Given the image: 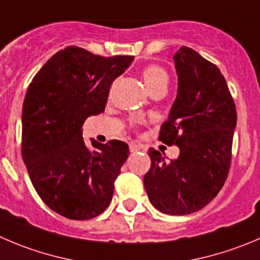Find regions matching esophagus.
Returning a JSON list of instances; mask_svg holds the SVG:
<instances>
[{
  "label": "esophagus",
  "mask_w": 260,
  "mask_h": 260,
  "mask_svg": "<svg viewBox=\"0 0 260 260\" xmlns=\"http://www.w3.org/2000/svg\"><path fill=\"white\" fill-rule=\"evenodd\" d=\"M130 152L132 153H137V152H140V150H143V145L140 144H137V143H130Z\"/></svg>",
  "instance_id": "obj_1"
}]
</instances>
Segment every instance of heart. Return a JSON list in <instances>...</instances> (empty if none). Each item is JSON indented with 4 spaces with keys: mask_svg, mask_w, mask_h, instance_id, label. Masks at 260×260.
I'll list each match as a JSON object with an SVG mask.
<instances>
[{
    "mask_svg": "<svg viewBox=\"0 0 260 260\" xmlns=\"http://www.w3.org/2000/svg\"><path fill=\"white\" fill-rule=\"evenodd\" d=\"M143 80H144L145 86L148 90H150L154 86L159 85V84L169 81V75L159 66H148L144 71H143Z\"/></svg>",
    "mask_w": 260,
    "mask_h": 260,
    "instance_id": "b5f03b06",
    "label": "heart"
}]
</instances>
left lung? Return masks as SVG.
<instances>
[{"mask_svg":"<svg viewBox=\"0 0 260 260\" xmlns=\"http://www.w3.org/2000/svg\"><path fill=\"white\" fill-rule=\"evenodd\" d=\"M177 95L159 140L177 145L170 162L153 148L144 187L155 209L184 216L200 211L223 186L231 163L236 107L219 69L182 46L174 56Z\"/></svg>","mask_w":260,"mask_h":260,"instance_id":"8db88e82","label":"left lung"}]
</instances>
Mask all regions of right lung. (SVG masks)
I'll use <instances>...</instances> for the list:
<instances>
[{"label":"right lung","instance_id":"add662e5","mask_svg":"<svg viewBox=\"0 0 260 260\" xmlns=\"http://www.w3.org/2000/svg\"><path fill=\"white\" fill-rule=\"evenodd\" d=\"M134 57H102L80 47L53 54L31 80L21 115V153L31 184L53 212L90 219L110 206L128 157L120 140L84 143L83 123L105 111L112 81Z\"/></svg>","mask_w":260,"mask_h":260}]
</instances>
